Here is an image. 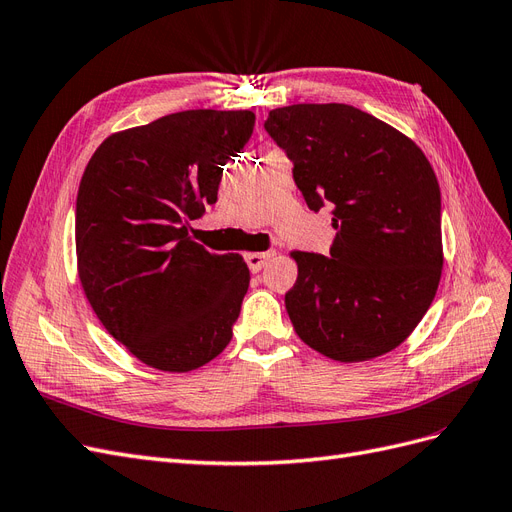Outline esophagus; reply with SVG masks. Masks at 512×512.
Instances as JSON below:
<instances>
[{
  "label": "esophagus",
  "instance_id": "1",
  "mask_svg": "<svg viewBox=\"0 0 512 512\" xmlns=\"http://www.w3.org/2000/svg\"><path fill=\"white\" fill-rule=\"evenodd\" d=\"M272 257H274L272 251H266V253L253 251V253H246V255H244V261H246V266H249L251 272H259Z\"/></svg>",
  "mask_w": 512,
  "mask_h": 512
}]
</instances>
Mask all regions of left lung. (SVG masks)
<instances>
[{
	"label": "left lung",
	"mask_w": 512,
	"mask_h": 512,
	"mask_svg": "<svg viewBox=\"0 0 512 512\" xmlns=\"http://www.w3.org/2000/svg\"><path fill=\"white\" fill-rule=\"evenodd\" d=\"M310 210L332 208L329 257L293 251L289 319L310 349L366 361L400 346L442 272L440 187L421 148L346 104H293L263 123Z\"/></svg>",
	"instance_id": "left-lung-1"
}]
</instances>
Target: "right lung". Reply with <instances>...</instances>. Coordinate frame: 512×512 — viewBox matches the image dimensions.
<instances>
[{
  "mask_svg": "<svg viewBox=\"0 0 512 512\" xmlns=\"http://www.w3.org/2000/svg\"><path fill=\"white\" fill-rule=\"evenodd\" d=\"M251 110H185L108 136L80 178L76 259L97 319L142 364L191 372L217 357L249 289L238 253L189 238L217 202Z\"/></svg>",
  "mask_w": 512,
  "mask_h": 512,
  "instance_id": "right-lung-1",
  "label": "right lung"
}]
</instances>
